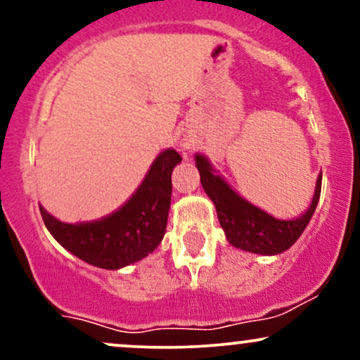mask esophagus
Masks as SVG:
<instances>
[{"label":"esophagus","mask_w":360,"mask_h":360,"mask_svg":"<svg viewBox=\"0 0 360 360\" xmlns=\"http://www.w3.org/2000/svg\"><path fill=\"white\" fill-rule=\"evenodd\" d=\"M188 148H189V147H186V146L181 147V152H183V155H184V157L188 155Z\"/></svg>","instance_id":"esophagus-1"}]
</instances>
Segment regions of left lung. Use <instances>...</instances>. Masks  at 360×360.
<instances>
[{"instance_id":"obj_1","label":"left lung","mask_w":360,"mask_h":360,"mask_svg":"<svg viewBox=\"0 0 360 360\" xmlns=\"http://www.w3.org/2000/svg\"><path fill=\"white\" fill-rule=\"evenodd\" d=\"M194 160L201 176V186L217 208L218 221L226 235V240L237 249L260 255L281 254L298 240L315 213L321 191V172L307 212L292 220H278L235 193L232 186L214 171L205 155L196 154Z\"/></svg>"}]
</instances>
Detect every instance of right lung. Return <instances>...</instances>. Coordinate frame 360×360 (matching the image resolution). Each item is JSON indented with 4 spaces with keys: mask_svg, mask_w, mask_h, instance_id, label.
<instances>
[{
    "mask_svg": "<svg viewBox=\"0 0 360 360\" xmlns=\"http://www.w3.org/2000/svg\"><path fill=\"white\" fill-rule=\"evenodd\" d=\"M181 162L174 148L155 157L137 191L125 205L94 221L65 223L40 206L52 237L91 266L117 271L147 257L166 233L172 193V169Z\"/></svg>",
    "mask_w": 360,
    "mask_h": 360,
    "instance_id": "right-lung-1",
    "label": "right lung"
}]
</instances>
